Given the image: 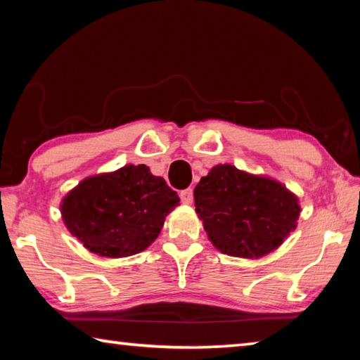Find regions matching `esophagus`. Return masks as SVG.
I'll list each match as a JSON object with an SVG mask.
<instances>
[{"label":"esophagus","instance_id":"obj_1","mask_svg":"<svg viewBox=\"0 0 360 360\" xmlns=\"http://www.w3.org/2000/svg\"><path fill=\"white\" fill-rule=\"evenodd\" d=\"M181 200L186 205H191L192 200H193V191H192V188H184V191H181Z\"/></svg>","mask_w":360,"mask_h":360}]
</instances>
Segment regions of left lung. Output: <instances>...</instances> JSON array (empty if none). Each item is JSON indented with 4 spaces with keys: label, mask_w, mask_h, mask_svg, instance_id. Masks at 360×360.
<instances>
[{
    "label": "left lung",
    "mask_w": 360,
    "mask_h": 360,
    "mask_svg": "<svg viewBox=\"0 0 360 360\" xmlns=\"http://www.w3.org/2000/svg\"><path fill=\"white\" fill-rule=\"evenodd\" d=\"M195 211L219 251L259 259L297 227L298 198L281 182L216 165L193 191Z\"/></svg>",
    "instance_id": "1"
}]
</instances>
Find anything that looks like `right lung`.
Here are the masks:
<instances>
[{"label": "right lung", "mask_w": 360, "mask_h": 360, "mask_svg": "<svg viewBox=\"0 0 360 360\" xmlns=\"http://www.w3.org/2000/svg\"><path fill=\"white\" fill-rule=\"evenodd\" d=\"M178 193L146 165H125L84 179L62 202L63 222L90 252L127 257L154 241Z\"/></svg>", "instance_id": "add662e5"}]
</instances>
